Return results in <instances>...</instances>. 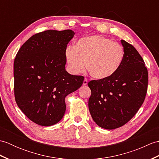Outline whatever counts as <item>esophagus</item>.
Masks as SVG:
<instances>
[{
	"mask_svg": "<svg viewBox=\"0 0 159 159\" xmlns=\"http://www.w3.org/2000/svg\"><path fill=\"white\" fill-rule=\"evenodd\" d=\"M83 85L84 86H85V85H87V79H84Z\"/></svg>",
	"mask_w": 159,
	"mask_h": 159,
	"instance_id": "esophagus-1",
	"label": "esophagus"
}]
</instances>
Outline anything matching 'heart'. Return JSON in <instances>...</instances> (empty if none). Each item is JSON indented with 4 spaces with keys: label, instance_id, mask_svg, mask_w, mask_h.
<instances>
[{
    "label": "heart",
    "instance_id": "obj_1",
    "mask_svg": "<svg viewBox=\"0 0 159 159\" xmlns=\"http://www.w3.org/2000/svg\"><path fill=\"white\" fill-rule=\"evenodd\" d=\"M65 56L70 71L79 74L87 69L96 79H106L116 74L123 62L124 52L120 43L100 35L80 39L68 46Z\"/></svg>",
    "mask_w": 159,
    "mask_h": 159
}]
</instances>
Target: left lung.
Listing matches in <instances>:
<instances>
[{
    "label": "left lung",
    "instance_id": "1",
    "mask_svg": "<svg viewBox=\"0 0 159 159\" xmlns=\"http://www.w3.org/2000/svg\"><path fill=\"white\" fill-rule=\"evenodd\" d=\"M123 62L112 76L88 83L91 116L97 125L112 130L124 126L142 105L148 90V72L140 54L130 43L121 40Z\"/></svg>",
    "mask_w": 159,
    "mask_h": 159
}]
</instances>
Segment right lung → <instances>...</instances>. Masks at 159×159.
Wrapping results in <instances>:
<instances>
[{
	"mask_svg": "<svg viewBox=\"0 0 159 159\" xmlns=\"http://www.w3.org/2000/svg\"><path fill=\"white\" fill-rule=\"evenodd\" d=\"M74 32L48 30L20 47L13 63L14 96L29 120L43 126L58 123L66 112V97L83 85V76L65 69L67 44Z\"/></svg>",
	"mask_w": 159,
	"mask_h": 159,
	"instance_id": "right-lung-1",
	"label": "right lung"
}]
</instances>
